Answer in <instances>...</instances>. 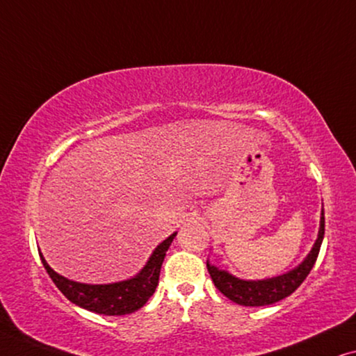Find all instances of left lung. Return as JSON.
I'll return each instance as SVG.
<instances>
[{"label": "left lung", "mask_w": 356, "mask_h": 356, "mask_svg": "<svg viewBox=\"0 0 356 356\" xmlns=\"http://www.w3.org/2000/svg\"><path fill=\"white\" fill-rule=\"evenodd\" d=\"M324 238V211H321V221H319L318 238L314 242L312 252L307 254V258L293 268L292 271L282 274V276L263 279V280H243L232 276V274L219 269L207 261V268L209 276H211L214 285L222 295H226L234 303L243 305V307H266L289 297L293 293L307 276L312 271V268L316 263Z\"/></svg>", "instance_id": "obj_1"}]
</instances>
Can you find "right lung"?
<instances>
[{
	"mask_svg": "<svg viewBox=\"0 0 356 356\" xmlns=\"http://www.w3.org/2000/svg\"><path fill=\"white\" fill-rule=\"evenodd\" d=\"M176 235L177 232L171 234L154 248L152 257H149L147 264H145L137 276L114 284L92 285L66 279L49 268L43 254L40 252L38 253L49 277H51L54 285L61 290L67 300H71L72 303H76L80 308L88 309V312L106 314V316H122V314L134 313L142 308L148 302V298L154 293L164 257H166L169 245L172 243Z\"/></svg>",
	"mask_w": 356,
	"mask_h": 356,
	"instance_id": "1",
	"label": "right lung"
}]
</instances>
